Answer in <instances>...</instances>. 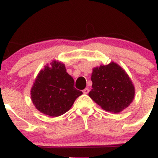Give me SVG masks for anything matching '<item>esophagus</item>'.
Wrapping results in <instances>:
<instances>
[{
  "label": "esophagus",
  "instance_id": "esophagus-1",
  "mask_svg": "<svg viewBox=\"0 0 158 158\" xmlns=\"http://www.w3.org/2000/svg\"><path fill=\"white\" fill-rule=\"evenodd\" d=\"M89 91H90V90L88 89V88H85V89L83 90V93H84L85 94H88V93H89Z\"/></svg>",
  "mask_w": 158,
  "mask_h": 158
}]
</instances>
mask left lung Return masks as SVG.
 I'll return each instance as SVG.
<instances>
[{
  "instance_id": "1",
  "label": "left lung",
  "mask_w": 158,
  "mask_h": 158,
  "mask_svg": "<svg viewBox=\"0 0 158 158\" xmlns=\"http://www.w3.org/2000/svg\"><path fill=\"white\" fill-rule=\"evenodd\" d=\"M89 97L103 110L117 114L126 109L135 98V88L126 70L112 61L93 68Z\"/></svg>"
}]
</instances>
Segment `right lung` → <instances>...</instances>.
<instances>
[{
	"mask_svg": "<svg viewBox=\"0 0 158 158\" xmlns=\"http://www.w3.org/2000/svg\"><path fill=\"white\" fill-rule=\"evenodd\" d=\"M81 94L74 87L73 77L67 73L65 65L56 60L40 70L30 91L36 109L53 117L68 111Z\"/></svg>",
	"mask_w": 158,
	"mask_h": 158,
	"instance_id": "add662e5",
	"label": "right lung"
}]
</instances>
